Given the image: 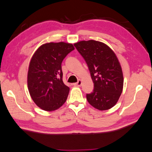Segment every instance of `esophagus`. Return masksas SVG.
I'll return each mask as SVG.
<instances>
[{"label":"esophagus","instance_id":"obj_1","mask_svg":"<svg viewBox=\"0 0 152 152\" xmlns=\"http://www.w3.org/2000/svg\"><path fill=\"white\" fill-rule=\"evenodd\" d=\"M82 83H83V81H82V80H78V81L76 83H74L73 85L74 86H80L82 85Z\"/></svg>","mask_w":152,"mask_h":152}]
</instances>
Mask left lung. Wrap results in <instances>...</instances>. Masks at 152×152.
Masks as SVG:
<instances>
[{
  "instance_id": "left-lung-1",
  "label": "left lung",
  "mask_w": 152,
  "mask_h": 152,
  "mask_svg": "<svg viewBox=\"0 0 152 152\" xmlns=\"http://www.w3.org/2000/svg\"><path fill=\"white\" fill-rule=\"evenodd\" d=\"M85 59L94 83L93 91L86 95L90 105L100 111L114 106L123 89L124 77L119 60L111 48L94 40L74 43Z\"/></svg>"
}]
</instances>
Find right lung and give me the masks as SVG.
Listing matches in <instances>:
<instances>
[{
    "label": "right lung",
    "instance_id": "1",
    "mask_svg": "<svg viewBox=\"0 0 152 152\" xmlns=\"http://www.w3.org/2000/svg\"><path fill=\"white\" fill-rule=\"evenodd\" d=\"M73 50L72 43L51 42L40 46L33 54L28 67V88L40 109L52 112L66 102L69 88L62 80L61 63Z\"/></svg>",
    "mask_w": 152,
    "mask_h": 152
}]
</instances>
